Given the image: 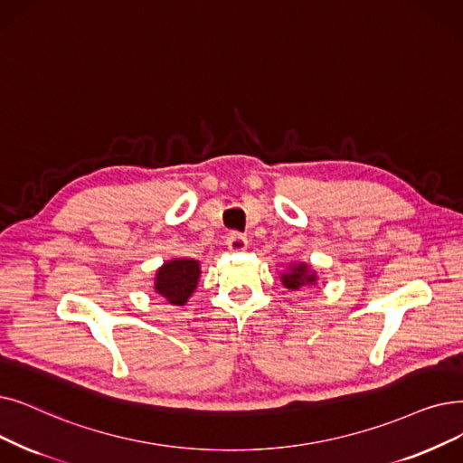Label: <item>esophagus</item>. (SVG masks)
<instances>
[{"mask_svg":"<svg viewBox=\"0 0 463 463\" xmlns=\"http://www.w3.org/2000/svg\"><path fill=\"white\" fill-rule=\"evenodd\" d=\"M227 248L231 251H244L248 248V238L242 234V232H236L232 231L229 236H227Z\"/></svg>","mask_w":463,"mask_h":463,"instance_id":"esophagus-1","label":"esophagus"}]
</instances>
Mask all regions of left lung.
<instances>
[{"instance_id":"8db88e82","label":"left lung","mask_w":463,"mask_h":463,"mask_svg":"<svg viewBox=\"0 0 463 463\" xmlns=\"http://www.w3.org/2000/svg\"><path fill=\"white\" fill-rule=\"evenodd\" d=\"M281 284H284L288 289L291 291H298L300 288L312 286L317 281V276L314 270H310V267L307 263H295L289 267L288 272H284L279 276Z\"/></svg>"}]
</instances>
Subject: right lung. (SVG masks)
Wrapping results in <instances>:
<instances>
[{"label":"right lung","mask_w":463,"mask_h":463,"mask_svg":"<svg viewBox=\"0 0 463 463\" xmlns=\"http://www.w3.org/2000/svg\"><path fill=\"white\" fill-rule=\"evenodd\" d=\"M200 278V263L194 259H172L156 270L155 291L170 305L184 307L194 293Z\"/></svg>","instance_id":"1"}]
</instances>
